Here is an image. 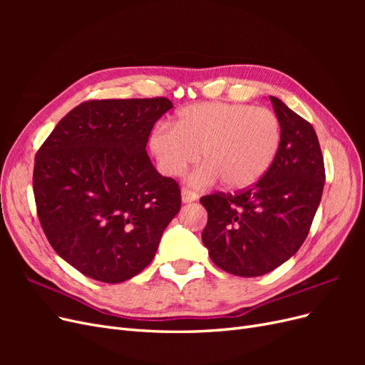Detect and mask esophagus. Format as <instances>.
I'll use <instances>...</instances> for the list:
<instances>
[{"mask_svg":"<svg viewBox=\"0 0 365 365\" xmlns=\"http://www.w3.org/2000/svg\"><path fill=\"white\" fill-rule=\"evenodd\" d=\"M181 196H182V202H185V204L193 202L197 200V193L190 189H187V187H184V189L181 190Z\"/></svg>","mask_w":365,"mask_h":365,"instance_id":"1","label":"esophagus"}]
</instances>
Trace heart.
<instances>
[{"mask_svg": "<svg viewBox=\"0 0 365 365\" xmlns=\"http://www.w3.org/2000/svg\"><path fill=\"white\" fill-rule=\"evenodd\" d=\"M282 143V126L271 109L242 103L205 102L185 106L175 126L158 125L149 146L163 173L182 175L200 160L192 175L196 185L222 180L227 189H245L268 172Z\"/></svg>", "mask_w": 365, "mask_h": 365, "instance_id": "1", "label": "heart"}]
</instances>
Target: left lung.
Segmentation results:
<instances>
[{"mask_svg": "<svg viewBox=\"0 0 365 365\" xmlns=\"http://www.w3.org/2000/svg\"><path fill=\"white\" fill-rule=\"evenodd\" d=\"M282 143L268 172L239 193L201 197L208 219L202 242L216 267L257 277L291 259L311 230L326 180L312 125L269 96Z\"/></svg>", "mask_w": 365, "mask_h": 365, "instance_id": "1", "label": "left lung"}]
</instances>
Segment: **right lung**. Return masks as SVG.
Segmentation results:
<instances>
[{
    "mask_svg": "<svg viewBox=\"0 0 365 365\" xmlns=\"http://www.w3.org/2000/svg\"><path fill=\"white\" fill-rule=\"evenodd\" d=\"M165 97L88 101L36 152L33 193L41 227L83 275L120 283L145 269L181 208V190L146 152Z\"/></svg>",
    "mask_w": 365,
    "mask_h": 365,
    "instance_id": "right-lung-1",
    "label": "right lung"
}]
</instances>
